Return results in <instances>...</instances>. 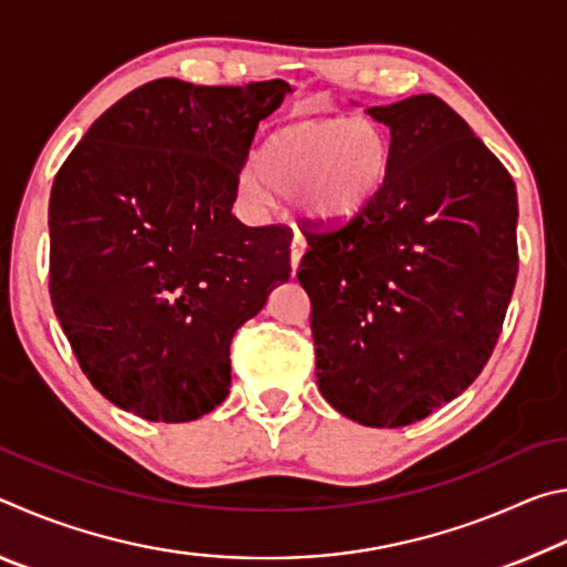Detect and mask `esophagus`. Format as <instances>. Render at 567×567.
<instances>
[{
    "mask_svg": "<svg viewBox=\"0 0 567 567\" xmlns=\"http://www.w3.org/2000/svg\"><path fill=\"white\" fill-rule=\"evenodd\" d=\"M305 239L300 235L292 237V245H290V265H292V272L297 270V265H300L302 255H305Z\"/></svg>",
    "mask_w": 567,
    "mask_h": 567,
    "instance_id": "1",
    "label": "esophagus"
}]
</instances>
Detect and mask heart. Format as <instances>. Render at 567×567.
<instances>
[{
	"label": "heart",
	"mask_w": 567,
	"mask_h": 567,
	"mask_svg": "<svg viewBox=\"0 0 567 567\" xmlns=\"http://www.w3.org/2000/svg\"><path fill=\"white\" fill-rule=\"evenodd\" d=\"M390 162V134L372 117H305L265 140L239 185L252 203L277 195L310 223L342 225L372 203Z\"/></svg>",
	"instance_id": "obj_1"
}]
</instances>
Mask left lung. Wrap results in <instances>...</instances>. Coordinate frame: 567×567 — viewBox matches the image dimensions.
<instances>
[{"mask_svg":"<svg viewBox=\"0 0 567 567\" xmlns=\"http://www.w3.org/2000/svg\"><path fill=\"white\" fill-rule=\"evenodd\" d=\"M368 114L390 130L388 177L348 225L307 229L297 280L322 398L360 425L402 427L491 360L517 277V192L435 94Z\"/></svg>","mask_w":567,"mask_h":567,"instance_id":"8db88e82","label":"left lung"}]
</instances>
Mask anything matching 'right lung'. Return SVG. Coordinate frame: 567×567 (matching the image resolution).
I'll return each mask as SVG.
<instances>
[{
    "mask_svg": "<svg viewBox=\"0 0 567 567\" xmlns=\"http://www.w3.org/2000/svg\"><path fill=\"white\" fill-rule=\"evenodd\" d=\"M292 87L124 94L60 167L50 295L87 380L150 422H189L229 392V342L290 280V229L233 215L257 124Z\"/></svg>",
    "mask_w": 567,
    "mask_h": 567,
    "instance_id": "1",
    "label": "right lung"
}]
</instances>
